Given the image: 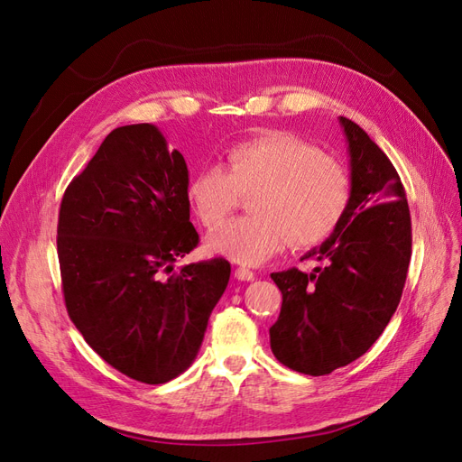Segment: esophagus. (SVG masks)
I'll return each mask as SVG.
<instances>
[{
  "label": "esophagus",
  "mask_w": 462,
  "mask_h": 462,
  "mask_svg": "<svg viewBox=\"0 0 462 462\" xmlns=\"http://www.w3.org/2000/svg\"><path fill=\"white\" fill-rule=\"evenodd\" d=\"M235 277L239 279V282H253L254 272H250L248 268H236L235 270Z\"/></svg>",
  "instance_id": "esophagus-1"
}]
</instances>
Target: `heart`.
Wrapping results in <instances>:
<instances>
[{
  "mask_svg": "<svg viewBox=\"0 0 462 462\" xmlns=\"http://www.w3.org/2000/svg\"><path fill=\"white\" fill-rule=\"evenodd\" d=\"M227 170L206 165L190 177L189 200L206 229H217L243 197L253 216L209 236V248L239 263H260L287 243L309 248L333 233L351 200L346 167L289 133L233 144Z\"/></svg>",
  "mask_w": 462,
  "mask_h": 462,
  "instance_id": "obj_1",
  "label": "heart"
}]
</instances>
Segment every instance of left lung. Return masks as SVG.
Instances as JSON below:
<instances>
[{"label": "left lung", "instance_id": "left-lung-1", "mask_svg": "<svg viewBox=\"0 0 462 462\" xmlns=\"http://www.w3.org/2000/svg\"><path fill=\"white\" fill-rule=\"evenodd\" d=\"M339 123L351 156V200L329 239L304 256L324 268L272 273L283 295L270 328L272 351L309 375L351 365L375 343L397 310L412 253L397 170L355 121Z\"/></svg>", "mask_w": 462, "mask_h": 462}]
</instances>
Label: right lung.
Here are the masks:
<instances>
[{"label": "right lung", "mask_w": 462, "mask_h": 462, "mask_svg": "<svg viewBox=\"0 0 462 462\" xmlns=\"http://www.w3.org/2000/svg\"><path fill=\"white\" fill-rule=\"evenodd\" d=\"M199 245L189 170L150 123L111 131L69 183L58 258L69 318L109 366L158 385L197 358L231 263L173 262Z\"/></svg>", "instance_id": "right-lung-1"}]
</instances>
